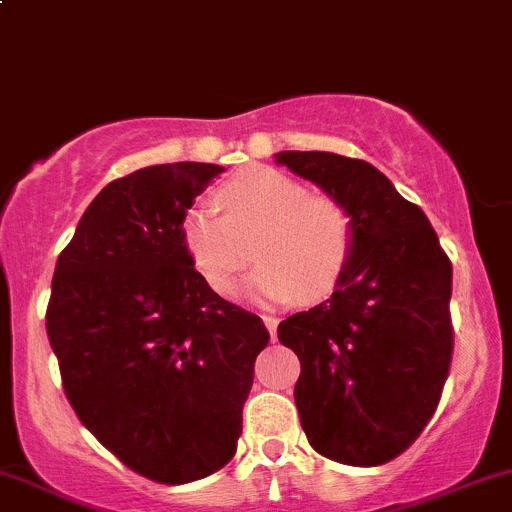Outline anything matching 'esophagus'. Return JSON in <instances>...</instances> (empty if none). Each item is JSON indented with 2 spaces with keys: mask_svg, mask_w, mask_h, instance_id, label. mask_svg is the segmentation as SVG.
I'll return each instance as SVG.
<instances>
[{
  "mask_svg": "<svg viewBox=\"0 0 512 512\" xmlns=\"http://www.w3.org/2000/svg\"><path fill=\"white\" fill-rule=\"evenodd\" d=\"M262 322H265V327L270 329V337H272V342H275V339H277V319L270 317V314H265V317H262Z\"/></svg>",
  "mask_w": 512,
  "mask_h": 512,
  "instance_id": "esophagus-1",
  "label": "esophagus"
}]
</instances>
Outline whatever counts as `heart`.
Returning <instances> with one entry per match:
<instances>
[{
    "mask_svg": "<svg viewBox=\"0 0 512 512\" xmlns=\"http://www.w3.org/2000/svg\"><path fill=\"white\" fill-rule=\"evenodd\" d=\"M218 209L190 208L180 220V245L213 292L230 294L252 262L260 267L247 294L265 302L322 299L347 272L356 225L344 203L312 195L275 168H247L215 193Z\"/></svg>",
    "mask_w": 512,
    "mask_h": 512,
    "instance_id": "1",
    "label": "heart"
}]
</instances>
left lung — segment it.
I'll return each instance as SVG.
<instances>
[{
	"instance_id": "obj_1",
	"label": "left lung",
	"mask_w": 512,
	"mask_h": 512,
	"mask_svg": "<svg viewBox=\"0 0 512 512\" xmlns=\"http://www.w3.org/2000/svg\"><path fill=\"white\" fill-rule=\"evenodd\" d=\"M277 163L347 205L356 225L332 297L277 327L302 364L299 421L322 456L381 466L421 436L441 401L453 356L451 260L423 210L366 160L282 151Z\"/></svg>"
}]
</instances>
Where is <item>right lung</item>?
Instances as JSON below:
<instances>
[{
    "label": "right lung",
    "instance_id": "right-lung-1",
    "mask_svg": "<svg viewBox=\"0 0 512 512\" xmlns=\"http://www.w3.org/2000/svg\"><path fill=\"white\" fill-rule=\"evenodd\" d=\"M223 173L148 165L108 183L56 260L46 334L79 421L131 471L180 485L237 451L262 319L188 262L180 220Z\"/></svg>",
    "mask_w": 512,
    "mask_h": 512
}]
</instances>
